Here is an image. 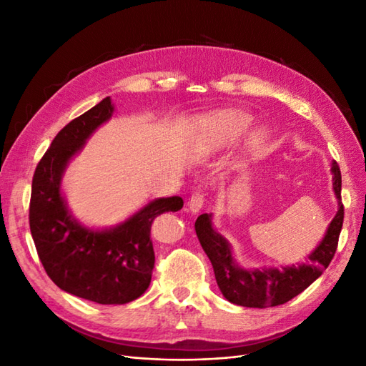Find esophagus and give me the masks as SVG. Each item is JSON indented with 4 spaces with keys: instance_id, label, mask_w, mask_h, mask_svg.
<instances>
[{
    "instance_id": "obj_1",
    "label": "esophagus",
    "mask_w": 366,
    "mask_h": 366,
    "mask_svg": "<svg viewBox=\"0 0 366 366\" xmlns=\"http://www.w3.org/2000/svg\"><path fill=\"white\" fill-rule=\"evenodd\" d=\"M203 203H204L203 192L200 189H197L192 192L189 202H187V207H189L192 214H197V212H200V209L203 207Z\"/></svg>"
}]
</instances>
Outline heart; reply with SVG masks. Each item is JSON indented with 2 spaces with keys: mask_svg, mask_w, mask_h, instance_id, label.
Here are the masks:
<instances>
[{
  "mask_svg": "<svg viewBox=\"0 0 366 366\" xmlns=\"http://www.w3.org/2000/svg\"><path fill=\"white\" fill-rule=\"evenodd\" d=\"M250 124V119L241 113H235V112H229V113H223L219 114L218 120H217V131L219 136V142H230L235 140L239 134H242ZM262 142V134L258 132V134L253 136V145H259Z\"/></svg>",
  "mask_w": 366,
  "mask_h": 366,
  "instance_id": "1",
  "label": "heart"
}]
</instances>
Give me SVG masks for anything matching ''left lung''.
<instances>
[{"label":"left lung","instance_id":"obj_1","mask_svg":"<svg viewBox=\"0 0 366 366\" xmlns=\"http://www.w3.org/2000/svg\"><path fill=\"white\" fill-rule=\"evenodd\" d=\"M331 171H333V189L339 203L337 214L330 223L324 239L308 257V261L297 267L292 265L282 270L241 269L232 258L229 242L214 230L210 215L203 214L197 218L195 232L198 241L212 262L217 284L229 302L250 308H267L285 304L302 293L328 267L336 253L343 224L342 177L336 162L331 166Z\"/></svg>","mask_w":366,"mask_h":366}]
</instances>
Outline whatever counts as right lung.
I'll return each instance as SVG.
<instances>
[{
	"label": "right lung",
	"instance_id": "obj_1",
	"mask_svg": "<svg viewBox=\"0 0 366 366\" xmlns=\"http://www.w3.org/2000/svg\"><path fill=\"white\" fill-rule=\"evenodd\" d=\"M113 109L105 97L58 132L33 174L29 209L31 238L50 280L97 304H127L147 292L156 262L151 226L183 207L180 197L159 198L109 230L82 227L69 214L61 195L65 166Z\"/></svg>",
	"mask_w": 366,
	"mask_h": 366
}]
</instances>
